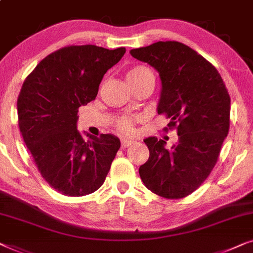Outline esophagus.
Here are the masks:
<instances>
[{"label": "esophagus", "mask_w": 253, "mask_h": 253, "mask_svg": "<svg viewBox=\"0 0 253 253\" xmlns=\"http://www.w3.org/2000/svg\"><path fill=\"white\" fill-rule=\"evenodd\" d=\"M134 143L133 140H130V139H122L121 140V146H122V148H126L129 147L130 145H132Z\"/></svg>", "instance_id": "1"}]
</instances>
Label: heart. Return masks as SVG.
<instances>
[{"instance_id":"heart-1","label":"heart","mask_w":253,"mask_h":253,"mask_svg":"<svg viewBox=\"0 0 253 253\" xmlns=\"http://www.w3.org/2000/svg\"><path fill=\"white\" fill-rule=\"evenodd\" d=\"M147 76H153L150 69L144 67V65H136V67L131 68L130 70L127 71L126 81L129 84H131V83L140 81V79L147 77ZM117 129H119L122 133H126V134L132 133L133 132L132 121L130 119H126V117L121 119L119 122H117Z\"/></svg>"}]
</instances>
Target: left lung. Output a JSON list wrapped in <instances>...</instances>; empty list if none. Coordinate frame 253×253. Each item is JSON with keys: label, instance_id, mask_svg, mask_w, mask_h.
I'll return each mask as SVG.
<instances>
[{"label": "left lung", "instance_id": "1", "mask_svg": "<svg viewBox=\"0 0 253 253\" xmlns=\"http://www.w3.org/2000/svg\"><path fill=\"white\" fill-rule=\"evenodd\" d=\"M130 54L159 72L158 114H166L169 129L178 134L171 150L157 137L144 139L150 158L140 166V178L155 195L183 198L203 184L216 164L229 131L230 96L216 69L184 43L158 41Z\"/></svg>", "mask_w": 253, "mask_h": 253}]
</instances>
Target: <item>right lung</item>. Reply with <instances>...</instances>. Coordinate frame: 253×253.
Instances as JSON below:
<instances>
[{
  "instance_id": "obj_1",
  "label": "right lung",
  "mask_w": 253,
  "mask_h": 253,
  "mask_svg": "<svg viewBox=\"0 0 253 253\" xmlns=\"http://www.w3.org/2000/svg\"><path fill=\"white\" fill-rule=\"evenodd\" d=\"M124 53V47H63L44 57L23 83L17 100L19 130L41 176L62 195L96 191L120 150L113 134L83 138L77 114L95 99L103 75Z\"/></svg>"
}]
</instances>
